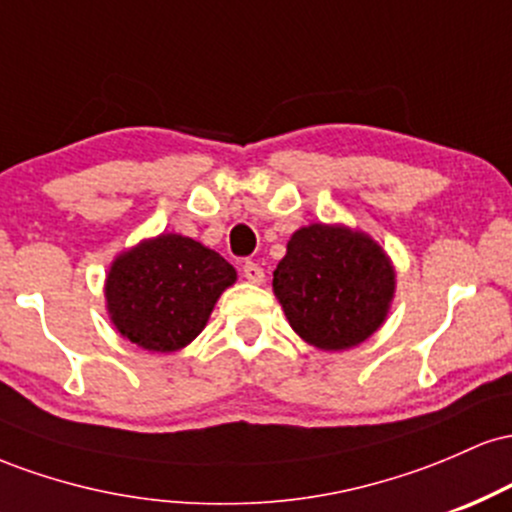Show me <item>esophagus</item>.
<instances>
[{
	"instance_id": "1",
	"label": "esophagus",
	"mask_w": 512,
	"mask_h": 512,
	"mask_svg": "<svg viewBox=\"0 0 512 512\" xmlns=\"http://www.w3.org/2000/svg\"><path fill=\"white\" fill-rule=\"evenodd\" d=\"M243 276L252 284H262L264 281V269L257 262H245L243 264Z\"/></svg>"
}]
</instances>
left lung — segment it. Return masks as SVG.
<instances>
[{
  "mask_svg": "<svg viewBox=\"0 0 512 512\" xmlns=\"http://www.w3.org/2000/svg\"><path fill=\"white\" fill-rule=\"evenodd\" d=\"M272 286L298 337L317 349L342 351L383 325L395 269L363 233L313 223L291 236Z\"/></svg>",
  "mask_w": 512,
  "mask_h": 512,
  "instance_id": "8db88e82",
  "label": "left lung"
}]
</instances>
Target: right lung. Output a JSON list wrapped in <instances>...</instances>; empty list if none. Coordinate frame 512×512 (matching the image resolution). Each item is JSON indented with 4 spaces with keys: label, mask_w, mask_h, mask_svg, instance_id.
<instances>
[{
    "label": "right lung",
    "mask_w": 512,
    "mask_h": 512,
    "mask_svg": "<svg viewBox=\"0 0 512 512\" xmlns=\"http://www.w3.org/2000/svg\"><path fill=\"white\" fill-rule=\"evenodd\" d=\"M236 269L192 238L163 233L125 252L105 281L117 332L142 349L178 351L207 325Z\"/></svg>",
    "instance_id": "obj_1"
}]
</instances>
